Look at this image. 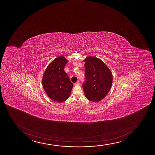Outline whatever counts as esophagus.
I'll list each match as a JSON object with an SVG mask.
<instances>
[{"label":"esophagus","mask_w":155,"mask_h":155,"mask_svg":"<svg viewBox=\"0 0 155 155\" xmlns=\"http://www.w3.org/2000/svg\"><path fill=\"white\" fill-rule=\"evenodd\" d=\"M74 84L75 85H78L80 84V82H79V81H78V82H76Z\"/></svg>","instance_id":"obj_1"}]
</instances>
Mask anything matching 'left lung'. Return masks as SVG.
Here are the masks:
<instances>
[{
	"label": "left lung",
	"instance_id": "obj_1",
	"mask_svg": "<svg viewBox=\"0 0 155 155\" xmlns=\"http://www.w3.org/2000/svg\"><path fill=\"white\" fill-rule=\"evenodd\" d=\"M84 61H85V77L82 86L85 96L91 101H100L110 90L112 84V74L99 59L88 57Z\"/></svg>",
	"mask_w": 155,
	"mask_h": 155
}]
</instances>
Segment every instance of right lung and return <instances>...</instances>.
<instances>
[{"label":"right lung","mask_w":155,"mask_h":155,"mask_svg":"<svg viewBox=\"0 0 155 155\" xmlns=\"http://www.w3.org/2000/svg\"><path fill=\"white\" fill-rule=\"evenodd\" d=\"M67 62L64 57H58L50 63L43 74V87L54 101L62 102L70 96L73 85L64 72V66Z\"/></svg>","instance_id":"obj_1"}]
</instances>
